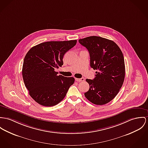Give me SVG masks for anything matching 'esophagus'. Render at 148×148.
I'll list each match as a JSON object with an SVG mask.
<instances>
[{
	"label": "esophagus",
	"instance_id": "obj_1",
	"mask_svg": "<svg viewBox=\"0 0 148 148\" xmlns=\"http://www.w3.org/2000/svg\"><path fill=\"white\" fill-rule=\"evenodd\" d=\"M75 80L77 82H82L84 80V78H75Z\"/></svg>",
	"mask_w": 148,
	"mask_h": 148
}]
</instances>
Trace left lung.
Wrapping results in <instances>:
<instances>
[{
	"label": "left lung",
	"instance_id": "1",
	"mask_svg": "<svg viewBox=\"0 0 148 148\" xmlns=\"http://www.w3.org/2000/svg\"><path fill=\"white\" fill-rule=\"evenodd\" d=\"M90 56V66L96 71L93 79H87L90 89L84 96L98 105L112 101L121 88L125 77L124 57L113 41L100 36H91L79 40Z\"/></svg>",
	"mask_w": 148,
	"mask_h": 148
}]
</instances>
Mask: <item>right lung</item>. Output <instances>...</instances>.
Here are the masks:
<instances>
[{
    "instance_id": "1",
    "label": "right lung",
    "mask_w": 148,
    "mask_h": 148,
    "mask_svg": "<svg viewBox=\"0 0 148 148\" xmlns=\"http://www.w3.org/2000/svg\"><path fill=\"white\" fill-rule=\"evenodd\" d=\"M77 40L51 41L32 47L23 63V79L30 96L45 106H52L65 97L74 83L73 77L58 75L55 69L63 65V57Z\"/></svg>"
}]
</instances>
